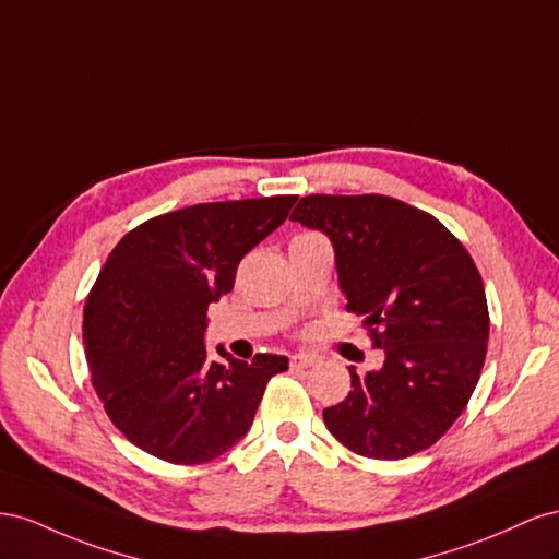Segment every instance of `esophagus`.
<instances>
[{
    "instance_id": "1",
    "label": "esophagus",
    "mask_w": 559,
    "mask_h": 559,
    "mask_svg": "<svg viewBox=\"0 0 559 559\" xmlns=\"http://www.w3.org/2000/svg\"><path fill=\"white\" fill-rule=\"evenodd\" d=\"M316 362H318L316 356H307V354H295V356H290V368H295V370L313 368Z\"/></svg>"
}]
</instances>
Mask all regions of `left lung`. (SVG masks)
Wrapping results in <instances>:
<instances>
[{
	"label": "left lung",
	"instance_id": "8db88e82",
	"mask_svg": "<svg viewBox=\"0 0 559 559\" xmlns=\"http://www.w3.org/2000/svg\"><path fill=\"white\" fill-rule=\"evenodd\" d=\"M290 219L328 234L346 309L365 316L379 370L350 372L323 419L344 448L395 461L436 444L480 379L489 311L483 276L459 238L391 197H305Z\"/></svg>",
	"mask_w": 559,
	"mask_h": 559
}]
</instances>
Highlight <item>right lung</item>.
<instances>
[{
	"label": "right lung",
	"instance_id": "obj_1",
	"mask_svg": "<svg viewBox=\"0 0 559 559\" xmlns=\"http://www.w3.org/2000/svg\"><path fill=\"white\" fill-rule=\"evenodd\" d=\"M297 197L197 203L142 222L109 252L84 307L93 389L135 448L168 464H209L254 419L288 358L209 360V305L238 262L281 227Z\"/></svg>",
	"mask_w": 559,
	"mask_h": 559
}]
</instances>
